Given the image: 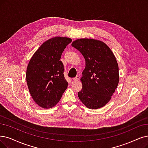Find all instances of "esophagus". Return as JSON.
Instances as JSON below:
<instances>
[{
    "label": "esophagus",
    "mask_w": 148,
    "mask_h": 148,
    "mask_svg": "<svg viewBox=\"0 0 148 148\" xmlns=\"http://www.w3.org/2000/svg\"><path fill=\"white\" fill-rule=\"evenodd\" d=\"M79 78H80L79 76H76L75 78H73L72 79H73V81H78L79 79Z\"/></svg>",
    "instance_id": "34e87169"
}]
</instances>
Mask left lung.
<instances>
[{"mask_svg":"<svg viewBox=\"0 0 148 148\" xmlns=\"http://www.w3.org/2000/svg\"><path fill=\"white\" fill-rule=\"evenodd\" d=\"M72 46L81 52L86 62L78 97L88 109L101 108L110 101L119 84L116 58L109 47L99 40L79 39L73 41Z\"/></svg>","mask_w":148,"mask_h":148,"instance_id":"8db88e82","label":"left lung"}]
</instances>
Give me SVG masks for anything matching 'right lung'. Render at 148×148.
Listing matches in <instances>:
<instances>
[{
	"label": "right lung",
	"mask_w": 148,
	"mask_h": 148,
	"mask_svg": "<svg viewBox=\"0 0 148 148\" xmlns=\"http://www.w3.org/2000/svg\"><path fill=\"white\" fill-rule=\"evenodd\" d=\"M72 39L56 36L46 40L28 64L26 79L34 102L40 108H52L60 101L68 82L64 76L62 53Z\"/></svg>",
	"instance_id": "right-lung-1"
}]
</instances>
